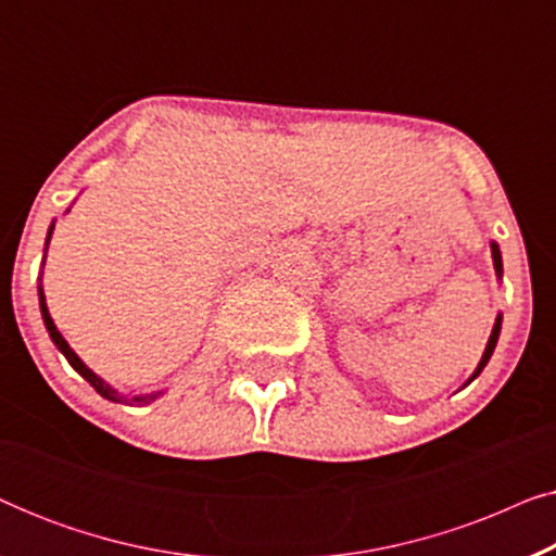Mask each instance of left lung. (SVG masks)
<instances>
[{"mask_svg":"<svg viewBox=\"0 0 556 556\" xmlns=\"http://www.w3.org/2000/svg\"><path fill=\"white\" fill-rule=\"evenodd\" d=\"M491 253H493V265H496V273L501 276V250H498V245L496 242H493L491 245ZM498 331H501V316L496 318V326H493V331H491V339H489V344H485V352H483V359H481V364H478V369L473 371V377H470V382H473V379L481 375L483 371V367L485 364H489V359H491V354H493V349H496V341H498Z\"/></svg>","mask_w":556,"mask_h":556,"instance_id":"left-lung-1","label":"left lung"}]
</instances>
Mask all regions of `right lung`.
I'll list each match as a JSON object with an SVG mask.
<instances>
[{"mask_svg":"<svg viewBox=\"0 0 556 556\" xmlns=\"http://www.w3.org/2000/svg\"><path fill=\"white\" fill-rule=\"evenodd\" d=\"M50 232H52V227H50ZM48 240H50V235H48ZM40 311H42V318H45V326H48V331H50V339L55 341V346L60 349V352L65 354V359L71 362V367L78 371V375L86 379V382H90V387H93V390L101 394V397H105V400H111V402H126V405H149L151 400H156V394H147V397H124V394H116L111 390L109 384L103 382L101 377H96L93 371H90L86 364H83L80 359H78V354L73 352L71 346H67V341L63 339V333H60L58 329H55V324H52V318H50V311H48V306H45V295H42V288H40Z\"/></svg>","mask_w":556,"mask_h":556,"instance_id":"1","label":"right lung"}]
</instances>
